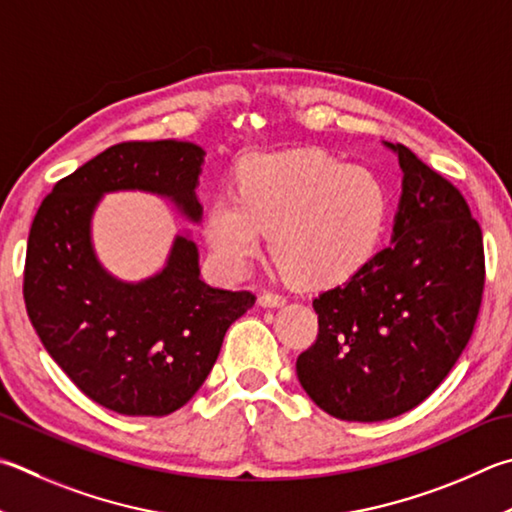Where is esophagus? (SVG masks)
Listing matches in <instances>:
<instances>
[{
    "label": "esophagus",
    "mask_w": 512,
    "mask_h": 512,
    "mask_svg": "<svg viewBox=\"0 0 512 512\" xmlns=\"http://www.w3.org/2000/svg\"><path fill=\"white\" fill-rule=\"evenodd\" d=\"M286 304V297L284 295H277V293H262L259 295V306H264V309H280V306Z\"/></svg>",
    "instance_id": "34e87169"
}]
</instances>
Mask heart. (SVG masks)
<instances>
[{"label":"heart","mask_w":512,"mask_h":512,"mask_svg":"<svg viewBox=\"0 0 512 512\" xmlns=\"http://www.w3.org/2000/svg\"><path fill=\"white\" fill-rule=\"evenodd\" d=\"M389 194L374 172L318 150L262 154L241 167L237 197L210 201L203 235L232 277L264 244L293 282L333 286L369 264L385 235Z\"/></svg>","instance_id":"1"}]
</instances>
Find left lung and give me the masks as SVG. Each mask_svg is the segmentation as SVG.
<instances>
[{
	"instance_id": "obj_1",
	"label": "left lung",
	"mask_w": 512,
	"mask_h": 512,
	"mask_svg": "<svg viewBox=\"0 0 512 512\" xmlns=\"http://www.w3.org/2000/svg\"><path fill=\"white\" fill-rule=\"evenodd\" d=\"M389 246L313 300L318 340L295 362L311 401L340 421L376 423L423 403L475 329L483 239L461 192L405 145Z\"/></svg>"
}]
</instances>
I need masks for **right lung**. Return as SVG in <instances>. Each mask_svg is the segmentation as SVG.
I'll use <instances>...</instances> for the list:
<instances>
[{
	"instance_id": "right-lung-1",
	"label": "right lung",
	"mask_w": 512,
	"mask_h": 512,
	"mask_svg": "<svg viewBox=\"0 0 512 512\" xmlns=\"http://www.w3.org/2000/svg\"><path fill=\"white\" fill-rule=\"evenodd\" d=\"M203 147L134 141L109 147L55 183L33 219L24 302L44 349L91 401L125 416H167L199 392L232 322L255 304L250 291L201 280L188 232L165 266L125 282L100 264L91 221L109 192H150L199 224Z\"/></svg>"
}]
</instances>
